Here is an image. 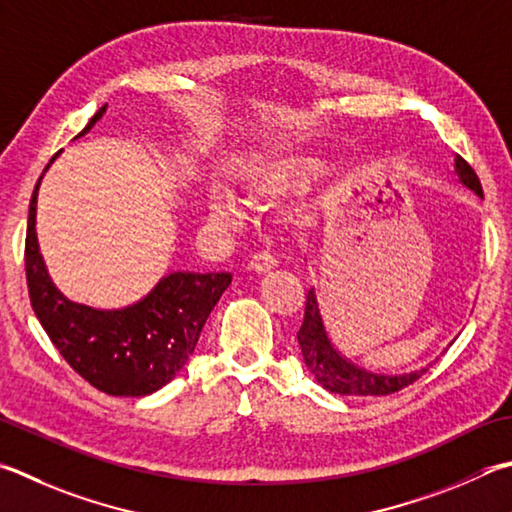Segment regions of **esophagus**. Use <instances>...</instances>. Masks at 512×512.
Returning a JSON list of instances; mask_svg holds the SVG:
<instances>
[{"label": "esophagus", "instance_id": "obj_1", "mask_svg": "<svg viewBox=\"0 0 512 512\" xmlns=\"http://www.w3.org/2000/svg\"><path fill=\"white\" fill-rule=\"evenodd\" d=\"M248 268L257 275H264V273H271L273 268H277V259L271 253H255L253 259L248 262Z\"/></svg>", "mask_w": 512, "mask_h": 512}]
</instances>
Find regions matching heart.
Segmentation results:
<instances>
[{
  "label": "heart",
  "mask_w": 512,
  "mask_h": 512,
  "mask_svg": "<svg viewBox=\"0 0 512 512\" xmlns=\"http://www.w3.org/2000/svg\"><path fill=\"white\" fill-rule=\"evenodd\" d=\"M324 163L315 156L284 154L255 167L246 176L248 199L259 208H271L286 199L309 192L322 179ZM210 217L221 226H241L246 221V210L230 190H215L210 197Z\"/></svg>",
  "instance_id": "heart-1"
}]
</instances>
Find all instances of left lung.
<instances>
[{
  "label": "left lung",
  "mask_w": 512,
  "mask_h": 512,
  "mask_svg": "<svg viewBox=\"0 0 512 512\" xmlns=\"http://www.w3.org/2000/svg\"><path fill=\"white\" fill-rule=\"evenodd\" d=\"M454 174L459 176V181L472 190L477 197L483 199V190L479 183V176L475 170L461 159V156H454ZM297 345L302 349V358L306 369L311 371L315 380L327 389L331 394L340 396H387L394 394L398 389L412 385L414 380L421 378L427 367H421L410 374H376V371H369L365 367H358L356 362H351L347 356L333 345L327 327H324L318 295H315V288H311L309 295H306V309H304V320L302 327L297 331Z\"/></svg>",
  "instance_id": "1"
}]
</instances>
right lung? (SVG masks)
<instances>
[{
    "mask_svg": "<svg viewBox=\"0 0 512 512\" xmlns=\"http://www.w3.org/2000/svg\"><path fill=\"white\" fill-rule=\"evenodd\" d=\"M105 111L107 105H102L78 136H85ZM58 156L60 152L44 172ZM42 176L31 197L24 250L26 284L37 320L62 358L100 392L111 396L156 392L192 356L203 324L230 286L232 275L174 271L161 277L143 300L123 309H94L71 302L51 282L37 244L35 215Z\"/></svg>",
    "mask_w": 512,
    "mask_h": 512,
    "instance_id": "obj_1",
    "label": "right lung"
}]
</instances>
